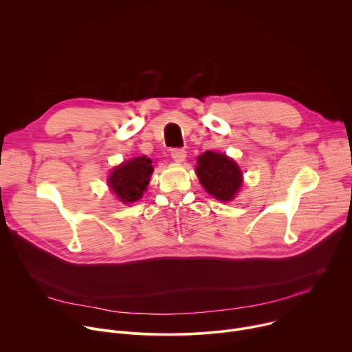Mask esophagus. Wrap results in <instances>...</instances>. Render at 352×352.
Here are the masks:
<instances>
[{
	"mask_svg": "<svg viewBox=\"0 0 352 352\" xmlns=\"http://www.w3.org/2000/svg\"><path fill=\"white\" fill-rule=\"evenodd\" d=\"M171 157L177 163H182L185 160V157H186V152H185L184 148H173L171 150Z\"/></svg>",
	"mask_w": 352,
	"mask_h": 352,
	"instance_id": "1",
	"label": "esophagus"
}]
</instances>
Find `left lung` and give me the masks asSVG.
Listing matches in <instances>:
<instances>
[{
  "label": "left lung",
  "instance_id": "left-lung-1",
  "mask_svg": "<svg viewBox=\"0 0 352 352\" xmlns=\"http://www.w3.org/2000/svg\"><path fill=\"white\" fill-rule=\"evenodd\" d=\"M196 174L206 192L228 202L242 184V174L234 160L223 153L205 152L197 157Z\"/></svg>",
  "mask_w": 352,
  "mask_h": 352
}]
</instances>
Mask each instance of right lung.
<instances>
[{"mask_svg": "<svg viewBox=\"0 0 352 352\" xmlns=\"http://www.w3.org/2000/svg\"><path fill=\"white\" fill-rule=\"evenodd\" d=\"M152 173V160L146 156L136 157L114 168L109 177V184L120 200L132 204L142 197Z\"/></svg>", "mask_w": 352, "mask_h": 352, "instance_id": "obj_1", "label": "right lung"}]
</instances>
